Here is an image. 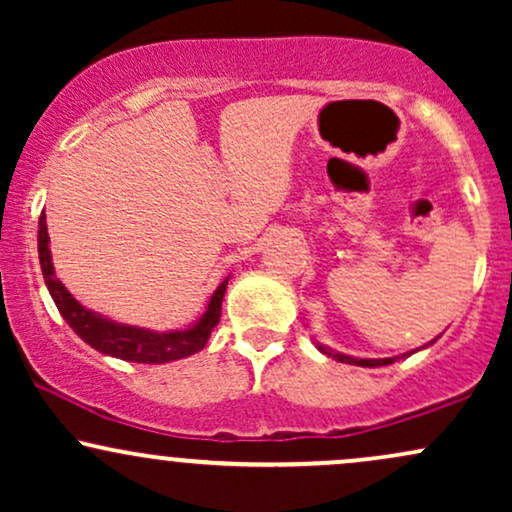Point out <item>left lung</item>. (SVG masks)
<instances>
[{"mask_svg": "<svg viewBox=\"0 0 512 512\" xmlns=\"http://www.w3.org/2000/svg\"><path fill=\"white\" fill-rule=\"evenodd\" d=\"M431 344H433V342H431ZM317 349H320L322 354H327V356L337 358V361H342V363H351V366H363V368L390 366V363H395V358H399V356H395V358H354V356H344V354H337V351L325 349V346H322V344H317ZM411 354H414V351H411ZM404 356H409V354H404Z\"/></svg>", "mask_w": 512, "mask_h": 512, "instance_id": "1", "label": "left lung"}]
</instances>
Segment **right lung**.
<instances>
[{
	"mask_svg": "<svg viewBox=\"0 0 512 512\" xmlns=\"http://www.w3.org/2000/svg\"><path fill=\"white\" fill-rule=\"evenodd\" d=\"M38 257L40 269H43L45 286H48L52 301H55L60 315L67 320V325L79 334L88 346H93L101 354L122 358L132 363H170L178 358L192 356L207 346L211 330L219 325L223 293H226L228 279H223L214 296L209 298L207 310L192 327L175 332H154L144 327L120 325V322L108 320V317L93 313L81 305L76 298L64 289V284L55 276L50 257V236L48 223H45V211L38 221Z\"/></svg>",
	"mask_w": 512,
	"mask_h": 512,
	"instance_id": "obj_1",
	"label": "right lung"
}]
</instances>
